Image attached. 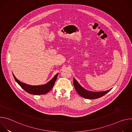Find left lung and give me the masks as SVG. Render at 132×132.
<instances>
[{
  "label": "left lung",
  "instance_id": "left-lung-1",
  "mask_svg": "<svg viewBox=\"0 0 132 132\" xmlns=\"http://www.w3.org/2000/svg\"><path fill=\"white\" fill-rule=\"evenodd\" d=\"M73 85L75 87V89L76 91L78 92L79 95L85 98L88 99H98L99 98L104 95H105L106 93L109 92L111 89H109L107 91H101V92H93L88 91L85 89H84L82 87H81L78 81L73 78Z\"/></svg>",
  "mask_w": 132,
  "mask_h": 132
}]
</instances>
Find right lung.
<instances>
[{
    "label": "right lung",
    "mask_w": 132,
    "mask_h": 132,
    "mask_svg": "<svg viewBox=\"0 0 132 132\" xmlns=\"http://www.w3.org/2000/svg\"><path fill=\"white\" fill-rule=\"evenodd\" d=\"M58 74L57 73L55 76L47 84L43 85H39V86H31L29 85L26 84L21 82L16 79V78L14 76V75L12 73L13 76L16 81V82L20 85V86L26 92L28 93L31 94V95H44V94L47 93L53 87L55 81L57 79Z\"/></svg>",
    "instance_id": "right-lung-1"
}]
</instances>
